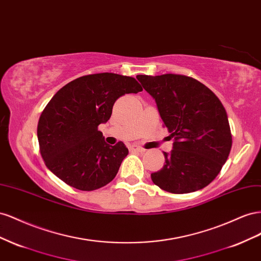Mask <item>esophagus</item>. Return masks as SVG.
Listing matches in <instances>:
<instances>
[{
  "label": "esophagus",
  "mask_w": 261,
  "mask_h": 261,
  "mask_svg": "<svg viewBox=\"0 0 261 261\" xmlns=\"http://www.w3.org/2000/svg\"><path fill=\"white\" fill-rule=\"evenodd\" d=\"M130 150L133 151V152H140V153L145 152V148L141 147V146H138V145H132V146L130 147Z\"/></svg>",
  "instance_id": "34e87169"
}]
</instances>
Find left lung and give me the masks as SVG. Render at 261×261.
<instances>
[{"mask_svg":"<svg viewBox=\"0 0 261 261\" xmlns=\"http://www.w3.org/2000/svg\"><path fill=\"white\" fill-rule=\"evenodd\" d=\"M155 99L164 124L174 139L164 152L165 164L151 174L153 182L172 193L206 187L219 175L232 147L225 108L211 89L179 74L138 75Z\"/></svg>","mask_w":261,"mask_h":261,"instance_id":"left-lung-1","label":"left lung"}]
</instances>
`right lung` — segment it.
<instances>
[{
  "instance_id": "obj_1",
  "label": "right lung",
  "mask_w": 261,
  "mask_h": 261,
  "mask_svg": "<svg viewBox=\"0 0 261 261\" xmlns=\"http://www.w3.org/2000/svg\"><path fill=\"white\" fill-rule=\"evenodd\" d=\"M141 91L135 77L115 73L81 76L59 89L37 128L46 166L79 190L92 191L109 184L129 151L121 141L107 144L98 125L109 120L120 96Z\"/></svg>"
}]
</instances>
